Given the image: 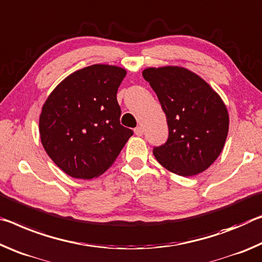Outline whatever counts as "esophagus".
I'll list each match as a JSON object with an SVG mask.
<instances>
[{"instance_id":"esophagus-1","label":"esophagus","mask_w":262,"mask_h":262,"mask_svg":"<svg viewBox=\"0 0 262 262\" xmlns=\"http://www.w3.org/2000/svg\"><path fill=\"white\" fill-rule=\"evenodd\" d=\"M135 134H136V136L141 137V136L144 135V128L141 127V126H137V127L135 128Z\"/></svg>"}]
</instances>
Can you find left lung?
<instances>
[{"label":"left lung","instance_id":"1","mask_svg":"<svg viewBox=\"0 0 262 262\" xmlns=\"http://www.w3.org/2000/svg\"><path fill=\"white\" fill-rule=\"evenodd\" d=\"M143 76L159 98L168 124V139L153 148L158 162L180 177L208 169L229 134V113L221 96L184 67H148Z\"/></svg>","mask_w":262,"mask_h":262}]
</instances>
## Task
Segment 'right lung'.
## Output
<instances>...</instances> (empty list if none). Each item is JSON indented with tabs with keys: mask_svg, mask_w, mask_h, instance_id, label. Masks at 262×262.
Masks as SVG:
<instances>
[{
	"mask_svg": "<svg viewBox=\"0 0 262 262\" xmlns=\"http://www.w3.org/2000/svg\"><path fill=\"white\" fill-rule=\"evenodd\" d=\"M125 75L124 68L114 65L84 67L63 79L42 105V147L70 177H100L134 135L119 123L116 94Z\"/></svg>",
	"mask_w": 262,
	"mask_h": 262,
	"instance_id": "right-lung-1",
	"label": "right lung"
}]
</instances>
